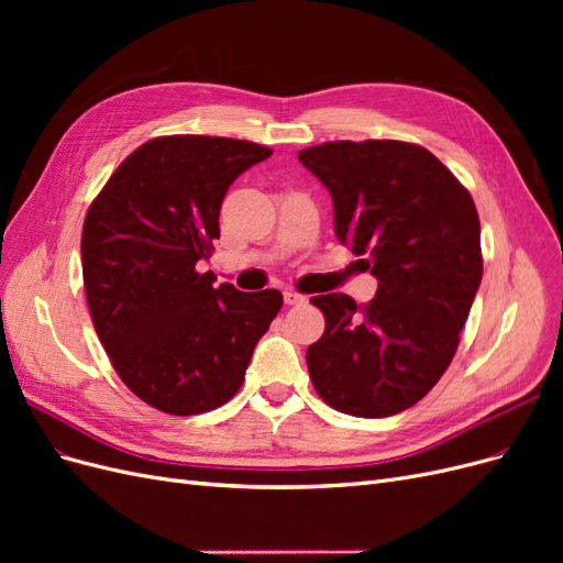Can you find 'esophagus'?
<instances>
[{"label": "esophagus", "instance_id": "34e87169", "mask_svg": "<svg viewBox=\"0 0 563 563\" xmlns=\"http://www.w3.org/2000/svg\"><path fill=\"white\" fill-rule=\"evenodd\" d=\"M305 300H308V298L296 294V291H284V302H286V305H302Z\"/></svg>", "mask_w": 563, "mask_h": 563}]
</instances>
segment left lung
<instances>
[{
	"mask_svg": "<svg viewBox=\"0 0 563 563\" xmlns=\"http://www.w3.org/2000/svg\"><path fill=\"white\" fill-rule=\"evenodd\" d=\"M333 199L338 240L368 255L376 298L314 296L327 329L308 347L317 395L340 413L387 418L444 376L482 284L479 213L430 150L331 141L298 152Z\"/></svg>",
	"mask_w": 563,
	"mask_h": 563,
	"instance_id": "obj_1",
	"label": "left lung"
}]
</instances>
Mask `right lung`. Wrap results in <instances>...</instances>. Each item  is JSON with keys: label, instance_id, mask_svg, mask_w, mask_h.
Listing matches in <instances>:
<instances>
[{"label": "right lung", "instance_id": "1", "mask_svg": "<svg viewBox=\"0 0 563 563\" xmlns=\"http://www.w3.org/2000/svg\"><path fill=\"white\" fill-rule=\"evenodd\" d=\"M269 155L220 135H159L117 166L84 218L93 329L117 376L157 411L197 416L230 401L282 310L277 288H216L197 272L220 236L228 187Z\"/></svg>", "mask_w": 563, "mask_h": 563}]
</instances>
